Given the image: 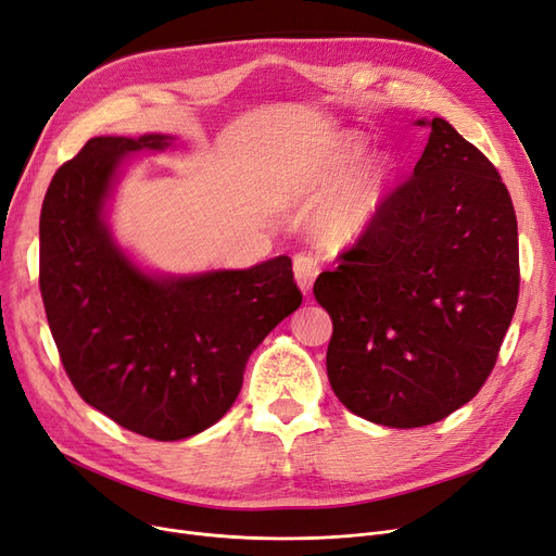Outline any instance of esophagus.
I'll return each instance as SVG.
<instances>
[{"label": "esophagus", "instance_id": "esophagus-1", "mask_svg": "<svg viewBox=\"0 0 556 556\" xmlns=\"http://www.w3.org/2000/svg\"><path fill=\"white\" fill-rule=\"evenodd\" d=\"M293 275L300 286V291L306 295L318 277V261L314 256H295L293 261Z\"/></svg>", "mask_w": 556, "mask_h": 556}]
</instances>
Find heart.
Here are the masks:
<instances>
[{
	"mask_svg": "<svg viewBox=\"0 0 556 556\" xmlns=\"http://www.w3.org/2000/svg\"><path fill=\"white\" fill-rule=\"evenodd\" d=\"M368 151L371 141L362 132L341 135L327 160L295 188L304 201L327 199L316 217V238L330 250H351L371 233L394 190L399 162L380 153L363 165Z\"/></svg>",
	"mask_w": 556,
	"mask_h": 556,
	"instance_id": "b5f03b06",
	"label": "heart"
}]
</instances>
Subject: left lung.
I'll return each mask as SVG.
<instances>
[{
	"label": "left lung",
	"instance_id": "1",
	"mask_svg": "<svg viewBox=\"0 0 556 556\" xmlns=\"http://www.w3.org/2000/svg\"><path fill=\"white\" fill-rule=\"evenodd\" d=\"M359 244L320 273L332 318L327 378L353 415L435 424L469 403L497 362L518 304V222L492 162L448 121Z\"/></svg>",
	"mask_w": 556,
	"mask_h": 556
}]
</instances>
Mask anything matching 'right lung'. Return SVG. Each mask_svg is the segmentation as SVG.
<instances>
[{
  "mask_svg": "<svg viewBox=\"0 0 556 556\" xmlns=\"http://www.w3.org/2000/svg\"><path fill=\"white\" fill-rule=\"evenodd\" d=\"M172 135L93 137L61 167L40 211V295L66 374L98 413L176 442L217 424L256 345L302 293L281 254L244 270H151L110 226L126 160Z\"/></svg>",
  "mask_w": 556,
  "mask_h": 556,
  "instance_id": "add662e5",
  "label": "right lung"
}]
</instances>
